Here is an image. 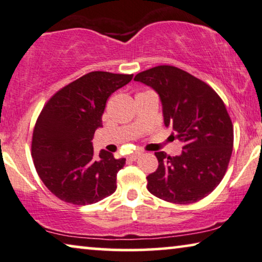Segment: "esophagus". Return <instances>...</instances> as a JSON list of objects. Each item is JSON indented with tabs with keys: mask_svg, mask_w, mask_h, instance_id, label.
<instances>
[{
	"mask_svg": "<svg viewBox=\"0 0 262 262\" xmlns=\"http://www.w3.org/2000/svg\"><path fill=\"white\" fill-rule=\"evenodd\" d=\"M141 154H142L141 151H134V153H133V154L127 156V160H128V161H135V160L138 159Z\"/></svg>",
	"mask_w": 262,
	"mask_h": 262,
	"instance_id": "1",
	"label": "esophagus"
}]
</instances>
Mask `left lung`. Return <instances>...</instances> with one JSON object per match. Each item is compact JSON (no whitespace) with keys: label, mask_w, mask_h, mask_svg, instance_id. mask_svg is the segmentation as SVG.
I'll use <instances>...</instances> for the list:
<instances>
[{"label":"left lung","mask_w":262,"mask_h":262,"mask_svg":"<svg viewBox=\"0 0 262 262\" xmlns=\"http://www.w3.org/2000/svg\"><path fill=\"white\" fill-rule=\"evenodd\" d=\"M134 80L159 94L166 127L183 143L179 156L156 151L159 167L147 177V189L179 205L206 198L224 179L233 151V123L224 101L206 82L173 66L144 70Z\"/></svg>","instance_id":"1"}]
</instances>
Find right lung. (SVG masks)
I'll list each match as a JSON object with an SVG mask.
<instances>
[{"mask_svg":"<svg viewBox=\"0 0 262 262\" xmlns=\"http://www.w3.org/2000/svg\"><path fill=\"white\" fill-rule=\"evenodd\" d=\"M132 79L133 74L88 73L45 104L34 127L31 156L42 182L60 200L92 205L116 190V174L126 159L106 150L95 159L92 139L102 127L109 96Z\"/></svg>","mask_w":262,"mask_h":262,"instance_id":"right-lung-1","label":"right lung"}]
</instances>
